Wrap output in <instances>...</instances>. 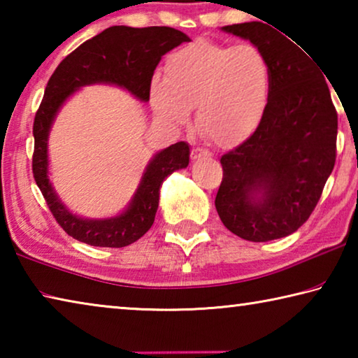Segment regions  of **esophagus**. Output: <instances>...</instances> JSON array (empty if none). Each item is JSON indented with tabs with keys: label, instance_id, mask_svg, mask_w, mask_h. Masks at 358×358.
Instances as JSON below:
<instances>
[{
	"label": "esophagus",
	"instance_id": "esophagus-1",
	"mask_svg": "<svg viewBox=\"0 0 358 358\" xmlns=\"http://www.w3.org/2000/svg\"><path fill=\"white\" fill-rule=\"evenodd\" d=\"M205 156H210V153L207 150H202V148H192V151H191V157L194 161H197V159H202V157H205Z\"/></svg>",
	"mask_w": 358,
	"mask_h": 358
}]
</instances>
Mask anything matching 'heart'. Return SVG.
<instances>
[{"mask_svg":"<svg viewBox=\"0 0 358 358\" xmlns=\"http://www.w3.org/2000/svg\"><path fill=\"white\" fill-rule=\"evenodd\" d=\"M273 66L256 44L222 45L194 41L169 55L164 77L150 85L157 117L185 123L196 107V128L216 147L232 148L250 137L268 110Z\"/></svg>","mask_w":358,"mask_h":358,"instance_id":"1","label":"heart"}]
</instances>
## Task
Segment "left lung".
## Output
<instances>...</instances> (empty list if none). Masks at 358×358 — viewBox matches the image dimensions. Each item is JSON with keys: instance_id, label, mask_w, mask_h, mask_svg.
Returning <instances> with one entry per match:
<instances>
[{"instance_id": "1", "label": "left lung", "mask_w": 358, "mask_h": 358, "mask_svg": "<svg viewBox=\"0 0 358 358\" xmlns=\"http://www.w3.org/2000/svg\"><path fill=\"white\" fill-rule=\"evenodd\" d=\"M271 27H222L259 45L273 66L268 110L243 143L221 157L215 199L224 226L248 241L282 238L303 226L336 161L338 113L325 72L299 42Z\"/></svg>"}]
</instances>
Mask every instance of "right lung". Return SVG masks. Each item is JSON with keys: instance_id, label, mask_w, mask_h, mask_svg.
Wrapping results in <instances>:
<instances>
[{"instance_id": "add662e5", "label": "right lung", "mask_w": 358, "mask_h": 358, "mask_svg": "<svg viewBox=\"0 0 358 358\" xmlns=\"http://www.w3.org/2000/svg\"><path fill=\"white\" fill-rule=\"evenodd\" d=\"M181 42H189V38L171 27H110L69 53L48 80L33 124V175L53 217L72 238L92 246L123 248L143 237L155 222L162 181L189 164V145L173 143L150 161L123 213L108 220H85L59 202L48 181L47 138L59 107L76 90L92 83L118 85L148 101L157 63Z\"/></svg>"}]
</instances>
